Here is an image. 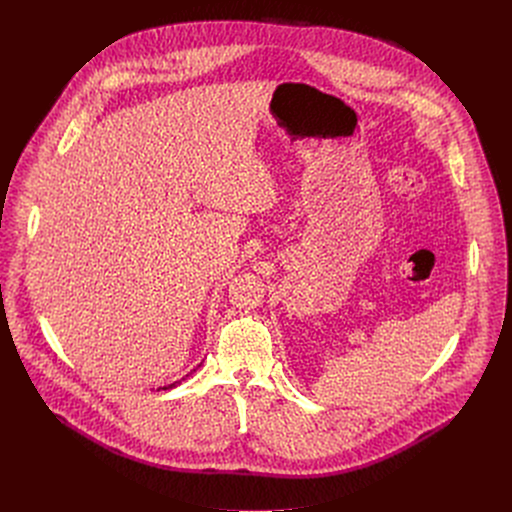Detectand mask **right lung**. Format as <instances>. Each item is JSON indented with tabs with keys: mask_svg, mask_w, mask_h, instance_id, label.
<instances>
[{
	"mask_svg": "<svg viewBox=\"0 0 512 512\" xmlns=\"http://www.w3.org/2000/svg\"><path fill=\"white\" fill-rule=\"evenodd\" d=\"M200 364H202V362H200ZM200 364H198V367H200ZM198 367H196V369H198ZM196 369H194V371H196ZM194 371H192V373H194ZM192 373H188V375H186V377H190V375H192ZM186 377H182V379H180V381H174V383H172V385H166V387H158V391H160V389H162V391H168V389H174V387H178V385H180V383H182V381H186Z\"/></svg>",
	"mask_w": 512,
	"mask_h": 512,
	"instance_id": "right-lung-1",
	"label": "right lung"
}]
</instances>
